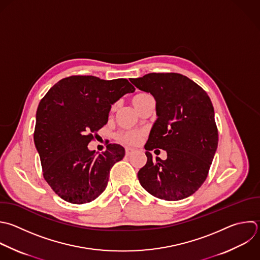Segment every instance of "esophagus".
<instances>
[{
	"instance_id": "34e87169",
	"label": "esophagus",
	"mask_w": 260,
	"mask_h": 260,
	"mask_svg": "<svg viewBox=\"0 0 260 260\" xmlns=\"http://www.w3.org/2000/svg\"><path fill=\"white\" fill-rule=\"evenodd\" d=\"M125 150H126V155H130V154H132L135 151V149H133L131 147H126Z\"/></svg>"
}]
</instances>
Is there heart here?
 I'll use <instances>...</instances> for the list:
<instances>
[{"mask_svg": "<svg viewBox=\"0 0 260 260\" xmlns=\"http://www.w3.org/2000/svg\"><path fill=\"white\" fill-rule=\"evenodd\" d=\"M150 96L146 93H138L136 95H134L131 100L132 105L134 106V108L137 110V112L139 111V109L143 106V104L145 103V101L147 99H149ZM115 109V106L112 107V111ZM142 138V134L138 131H120L116 134V139L122 143L128 144V145H136L141 141Z\"/></svg>", "mask_w": 260, "mask_h": 260, "instance_id": "obj_1", "label": "heart"}]
</instances>
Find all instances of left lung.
<instances>
[{
    "label": "left lung",
    "mask_w": 260,
    "mask_h": 260,
    "mask_svg": "<svg viewBox=\"0 0 260 260\" xmlns=\"http://www.w3.org/2000/svg\"><path fill=\"white\" fill-rule=\"evenodd\" d=\"M130 81L156 102L157 119L144 146L147 161L137 174L141 186L159 199L189 197L205 181L217 147L209 96L178 73H149ZM154 148L166 150L167 159L153 161L150 150Z\"/></svg>",
    "instance_id": "8db88e82"
}]
</instances>
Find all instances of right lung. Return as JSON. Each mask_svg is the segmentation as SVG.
<instances>
[{
    "label": "right lung",
    "instance_id": "obj_1",
    "mask_svg": "<svg viewBox=\"0 0 260 260\" xmlns=\"http://www.w3.org/2000/svg\"><path fill=\"white\" fill-rule=\"evenodd\" d=\"M134 90L124 78L77 75L60 80L41 101L35 144L45 180L65 201L87 203L105 191L110 171L125 149L110 143L96 155L87 145L108 123L112 105Z\"/></svg>",
    "mask_w": 260,
    "mask_h": 260
}]
</instances>
